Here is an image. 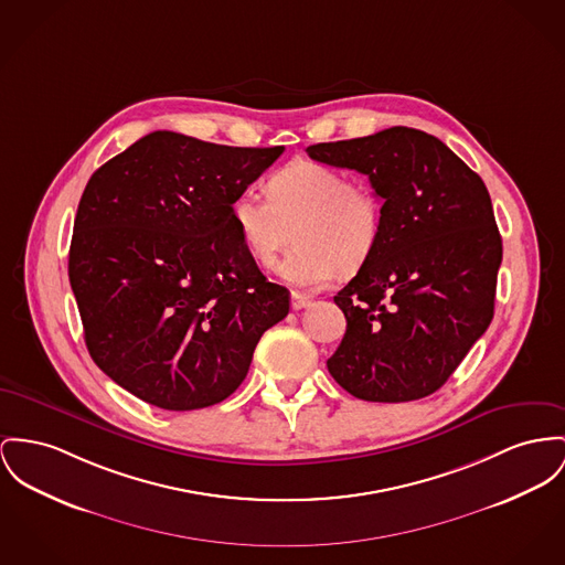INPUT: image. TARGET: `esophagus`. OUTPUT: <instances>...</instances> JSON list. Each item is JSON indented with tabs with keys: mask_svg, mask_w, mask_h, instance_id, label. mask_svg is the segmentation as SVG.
Wrapping results in <instances>:
<instances>
[{
	"mask_svg": "<svg viewBox=\"0 0 565 565\" xmlns=\"http://www.w3.org/2000/svg\"><path fill=\"white\" fill-rule=\"evenodd\" d=\"M312 303V300L303 294H291V308L294 310H301V308H308Z\"/></svg>",
	"mask_w": 565,
	"mask_h": 565,
	"instance_id": "34e87169",
	"label": "esophagus"
}]
</instances>
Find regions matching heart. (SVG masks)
<instances>
[{
    "mask_svg": "<svg viewBox=\"0 0 565 565\" xmlns=\"http://www.w3.org/2000/svg\"><path fill=\"white\" fill-rule=\"evenodd\" d=\"M267 193L239 192L231 216L248 253L264 267L298 237V246L276 267L285 282L319 289L340 269L358 271L373 257L385 214L373 186L351 182L330 164L294 160L269 175Z\"/></svg>",
    "mask_w": 565,
    "mask_h": 565,
    "instance_id": "heart-1",
    "label": "heart"
}]
</instances>
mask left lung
<instances>
[{
	"label": "left lung",
	"mask_w": 565,
	"mask_h": 565,
	"mask_svg": "<svg viewBox=\"0 0 565 565\" xmlns=\"http://www.w3.org/2000/svg\"><path fill=\"white\" fill-rule=\"evenodd\" d=\"M306 151L369 175L385 210L373 257L334 296L347 332L330 375L371 403L437 392L494 312L503 248L482 178L407 126Z\"/></svg>",
	"instance_id": "1"
}]
</instances>
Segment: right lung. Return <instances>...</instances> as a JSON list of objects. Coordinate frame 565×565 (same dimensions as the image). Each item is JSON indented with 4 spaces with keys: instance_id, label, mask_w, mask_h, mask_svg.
I'll return each instance as SVG.
<instances>
[{
    "instance_id": "add662e5",
    "label": "right lung",
    "mask_w": 565,
    "mask_h": 565,
    "mask_svg": "<svg viewBox=\"0 0 565 565\" xmlns=\"http://www.w3.org/2000/svg\"><path fill=\"white\" fill-rule=\"evenodd\" d=\"M285 151L156 130L105 162L76 210L68 276L92 360L167 412L231 396L289 291L265 278L233 199Z\"/></svg>"
}]
</instances>
